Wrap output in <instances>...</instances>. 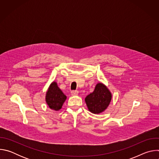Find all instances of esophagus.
I'll use <instances>...</instances> for the list:
<instances>
[{
  "label": "esophagus",
  "mask_w": 159,
  "mask_h": 159,
  "mask_svg": "<svg viewBox=\"0 0 159 159\" xmlns=\"http://www.w3.org/2000/svg\"><path fill=\"white\" fill-rule=\"evenodd\" d=\"M71 94L72 96H77V95H78V91L77 90H72Z\"/></svg>",
  "instance_id": "34e87169"
}]
</instances>
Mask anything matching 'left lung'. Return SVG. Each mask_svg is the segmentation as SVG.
<instances>
[{
    "label": "left lung",
    "mask_w": 159,
    "mask_h": 159,
    "mask_svg": "<svg viewBox=\"0 0 159 159\" xmlns=\"http://www.w3.org/2000/svg\"><path fill=\"white\" fill-rule=\"evenodd\" d=\"M112 95L109 89L102 83H98L94 92L85 99L88 109L94 114H99L109 106Z\"/></svg>",
    "instance_id": "8db88e82"
}]
</instances>
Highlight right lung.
<instances>
[{
	"instance_id": "right-lung-1",
	"label": "right lung",
	"mask_w": 159,
	"mask_h": 159,
	"mask_svg": "<svg viewBox=\"0 0 159 159\" xmlns=\"http://www.w3.org/2000/svg\"><path fill=\"white\" fill-rule=\"evenodd\" d=\"M66 99V96L58 87L57 82H52L46 94V102L50 108L55 111L60 110Z\"/></svg>"
}]
</instances>
